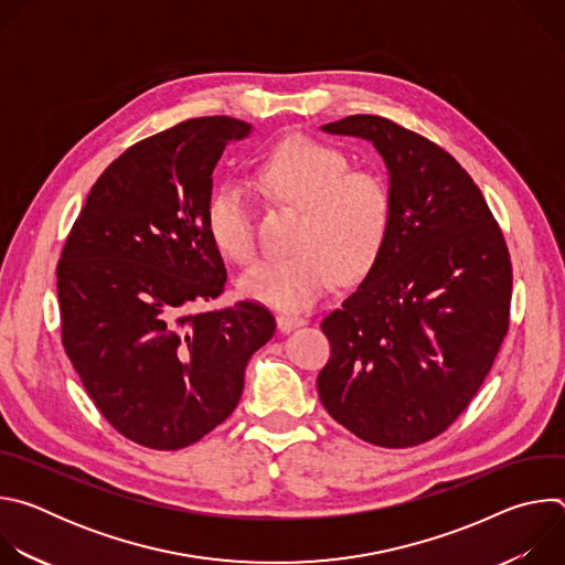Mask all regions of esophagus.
Returning <instances> with one entry per match:
<instances>
[{"mask_svg":"<svg viewBox=\"0 0 565 565\" xmlns=\"http://www.w3.org/2000/svg\"><path fill=\"white\" fill-rule=\"evenodd\" d=\"M303 324H306V319L297 317V315H279L277 317V329L281 333H290V331H295V329H299Z\"/></svg>","mask_w":565,"mask_h":565,"instance_id":"1","label":"esophagus"}]
</instances>
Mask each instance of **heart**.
I'll use <instances>...</instances> for the list:
<instances>
[{
  "mask_svg": "<svg viewBox=\"0 0 565 565\" xmlns=\"http://www.w3.org/2000/svg\"><path fill=\"white\" fill-rule=\"evenodd\" d=\"M257 177L268 192L303 210L301 250L262 259L241 275L238 290L248 299L303 310L338 277L355 281L373 268L391 221L388 188L375 172L349 170L342 149L297 136L266 156ZM205 227L221 255L238 264L253 259V203L238 183L225 181L212 192Z\"/></svg>",
  "mask_w": 565,
  "mask_h": 565,
  "instance_id": "obj_1",
  "label": "heart"
}]
</instances>
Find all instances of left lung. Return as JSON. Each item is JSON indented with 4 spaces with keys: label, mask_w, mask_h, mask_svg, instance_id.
Returning <instances> with one entry per match:
<instances>
[{
    "label": "left lung",
    "mask_w": 565,
    "mask_h": 565,
    "mask_svg": "<svg viewBox=\"0 0 565 565\" xmlns=\"http://www.w3.org/2000/svg\"><path fill=\"white\" fill-rule=\"evenodd\" d=\"M321 131L369 140L388 174L391 221L358 290L321 321L324 409L388 449L443 434L490 373L510 327L512 264L471 177L436 142L380 116Z\"/></svg>",
    "instance_id": "1"
}]
</instances>
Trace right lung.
I'll list each match as a JSON object with an SVG mask.
<instances>
[{"instance_id": "right-lung-1", "label": "right lung", "mask_w": 565, "mask_h": 565, "mask_svg": "<svg viewBox=\"0 0 565 565\" xmlns=\"http://www.w3.org/2000/svg\"><path fill=\"white\" fill-rule=\"evenodd\" d=\"M250 131L210 116L129 147L92 188L57 264L64 351L109 425L149 449H183L221 425L275 333L253 301L192 312L227 279L205 227L212 172Z\"/></svg>"}]
</instances>
